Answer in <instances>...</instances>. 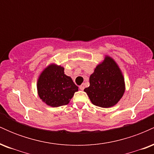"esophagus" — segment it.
I'll list each match as a JSON object with an SVG mask.
<instances>
[{"mask_svg": "<svg viewBox=\"0 0 154 154\" xmlns=\"http://www.w3.org/2000/svg\"><path fill=\"white\" fill-rule=\"evenodd\" d=\"M79 89L81 90V91H83V90L85 89V85H84V84H82V85H81L79 86Z\"/></svg>", "mask_w": 154, "mask_h": 154, "instance_id": "esophagus-1", "label": "esophagus"}]
</instances>
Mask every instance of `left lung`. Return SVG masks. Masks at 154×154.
Masks as SVG:
<instances>
[{
	"label": "left lung",
	"instance_id": "obj_1",
	"mask_svg": "<svg viewBox=\"0 0 154 154\" xmlns=\"http://www.w3.org/2000/svg\"><path fill=\"white\" fill-rule=\"evenodd\" d=\"M93 104L109 108L117 103L125 93V81L115 61L106 56L90 77V86L84 90Z\"/></svg>",
	"mask_w": 154,
	"mask_h": 154
}]
</instances>
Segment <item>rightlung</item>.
Instances as JSON below:
<instances>
[{
    "label": "right lung",
    "mask_w": 154,
    "mask_h": 154,
    "mask_svg": "<svg viewBox=\"0 0 154 154\" xmlns=\"http://www.w3.org/2000/svg\"><path fill=\"white\" fill-rule=\"evenodd\" d=\"M64 69L51 64L42 72L38 81L40 98L47 105L58 107L69 103L78 87L72 78L64 75Z\"/></svg>",
    "instance_id": "add662e5"
}]
</instances>
